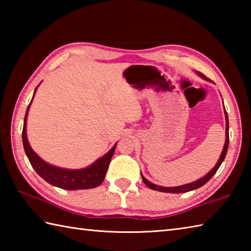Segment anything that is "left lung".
Returning a JSON list of instances; mask_svg holds the SVG:
<instances>
[{
  "mask_svg": "<svg viewBox=\"0 0 251 251\" xmlns=\"http://www.w3.org/2000/svg\"><path fill=\"white\" fill-rule=\"evenodd\" d=\"M200 74V76H201L202 78H206V76L204 75V74H201V72H197ZM225 114H226V143H225V147H223V151L221 153V155L219 157V159H218L217 164L215 165V167L212 168L209 173H208L205 177H202L199 180L194 181V182H191V183H188V184H184V185H181V186H173V188H165V186H161V185H156V184H153L151 183L150 181L147 180L145 177H143L142 174H141V178L143 180V182H145V184L147 186H149V188L152 189V190H155V191H159V192H166V193H185V192H189V191H192V190H196L201 188V186H202L204 184H206L208 181H209L212 176H214L217 170L219 169L220 165L222 164L223 159H225L226 155V152H227V148H228V117H227V113L225 109Z\"/></svg>",
  "mask_w": 251,
  "mask_h": 251,
  "instance_id": "1",
  "label": "left lung"
}]
</instances>
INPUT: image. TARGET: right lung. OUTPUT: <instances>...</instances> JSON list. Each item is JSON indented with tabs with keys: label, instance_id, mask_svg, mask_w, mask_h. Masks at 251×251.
Segmentation results:
<instances>
[{
	"label": "right lung",
	"instance_id": "obj_1",
	"mask_svg": "<svg viewBox=\"0 0 251 251\" xmlns=\"http://www.w3.org/2000/svg\"><path fill=\"white\" fill-rule=\"evenodd\" d=\"M37 88V87H36ZM35 88V90H36ZM34 90V95H35ZM33 95V97H34ZM33 99V98H32ZM32 102V100H31ZM26 109L25 121H24V128H23V142L26 156L29 158V162L35 172L39 174L40 177L43 178L46 182L50 184L58 186V188L63 190H83V189H93L96 186H99L104 180V176L108 170L111 157L113 156L116 145L111 149V150L103 155L102 157L98 158L94 164L90 166L83 169H66L52 166V165L44 162L37 154L32 150L28 139H26L25 128H26V117H28V112L30 104Z\"/></svg>",
	"mask_w": 251,
	"mask_h": 251
}]
</instances>
